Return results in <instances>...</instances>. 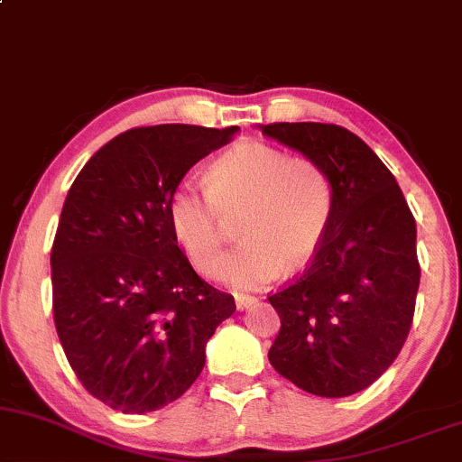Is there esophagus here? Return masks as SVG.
Segmentation results:
<instances>
[{"label":"esophagus","mask_w":462,"mask_h":462,"mask_svg":"<svg viewBox=\"0 0 462 462\" xmlns=\"http://www.w3.org/2000/svg\"><path fill=\"white\" fill-rule=\"evenodd\" d=\"M235 301H236V308L238 310H245V308H249V305L255 303V299L249 297V294H236Z\"/></svg>","instance_id":"obj_1"}]
</instances>
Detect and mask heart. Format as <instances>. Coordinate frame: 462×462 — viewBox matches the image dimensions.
Returning a JSON list of instances; mask_svg holds the SVG:
<instances>
[{"mask_svg":"<svg viewBox=\"0 0 462 462\" xmlns=\"http://www.w3.org/2000/svg\"><path fill=\"white\" fill-rule=\"evenodd\" d=\"M333 215L329 176L312 159L245 142L210 163L207 187L182 182L171 193V235L199 273H213L230 221L243 238L221 263L219 280L238 291L263 288L301 269L319 252Z\"/></svg>","mask_w":462,"mask_h":462,"instance_id":"1","label":"heart"}]
</instances>
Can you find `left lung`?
I'll use <instances>...</instances> for the list:
<instances>
[{
	"instance_id": "obj_1",
	"label": "left lung",
	"mask_w": 462,
	"mask_h": 462,
	"mask_svg": "<svg viewBox=\"0 0 462 462\" xmlns=\"http://www.w3.org/2000/svg\"><path fill=\"white\" fill-rule=\"evenodd\" d=\"M263 133L319 163L333 189L312 263L269 297L282 322L269 361L303 392L353 396L390 368L413 322V213L385 163L344 126L273 122Z\"/></svg>"
}]
</instances>
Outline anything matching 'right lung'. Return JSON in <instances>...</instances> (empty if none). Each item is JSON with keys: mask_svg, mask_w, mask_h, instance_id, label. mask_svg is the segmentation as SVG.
Masks as SVG:
<instances>
[{"mask_svg": "<svg viewBox=\"0 0 462 462\" xmlns=\"http://www.w3.org/2000/svg\"><path fill=\"white\" fill-rule=\"evenodd\" d=\"M238 126H137L83 165L51 247L53 320L81 385L122 413L180 398L235 297L199 277L171 235L168 204L199 159Z\"/></svg>", "mask_w": 462, "mask_h": 462, "instance_id": "right-lung-1", "label": "right lung"}]
</instances>
